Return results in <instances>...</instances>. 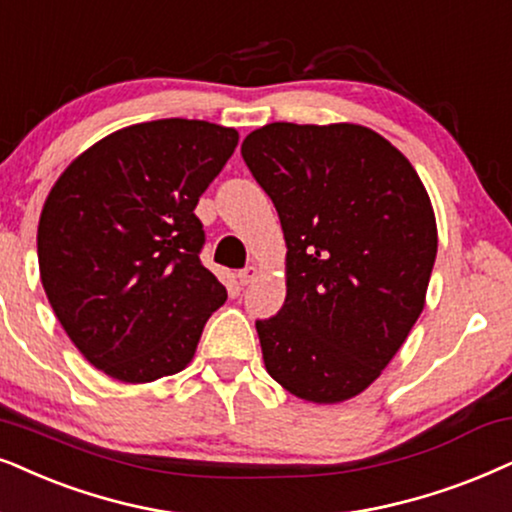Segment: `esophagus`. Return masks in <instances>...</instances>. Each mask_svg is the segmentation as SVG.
<instances>
[{
    "mask_svg": "<svg viewBox=\"0 0 512 512\" xmlns=\"http://www.w3.org/2000/svg\"><path fill=\"white\" fill-rule=\"evenodd\" d=\"M257 274H260L257 267H245V269L238 271V283H241V286H248V283L255 281Z\"/></svg>",
    "mask_w": 512,
    "mask_h": 512,
    "instance_id": "esophagus-1",
    "label": "esophagus"
}]
</instances>
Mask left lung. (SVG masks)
<instances>
[{"instance_id": "left-lung-1", "label": "left lung", "mask_w": 512, "mask_h": 512, "mask_svg": "<svg viewBox=\"0 0 512 512\" xmlns=\"http://www.w3.org/2000/svg\"><path fill=\"white\" fill-rule=\"evenodd\" d=\"M286 238V302L257 321L267 373L312 404L380 378L425 307L437 257L430 196L373 129L271 122L241 146Z\"/></svg>"}]
</instances>
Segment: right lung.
Masks as SVG:
<instances>
[{
    "instance_id": "1",
    "label": "right lung",
    "mask_w": 512,
    "mask_h": 512,
    "mask_svg": "<svg viewBox=\"0 0 512 512\" xmlns=\"http://www.w3.org/2000/svg\"><path fill=\"white\" fill-rule=\"evenodd\" d=\"M236 146L215 122H139L77 155L44 200V293L82 357L120 383L184 371L226 300L193 210Z\"/></svg>"
}]
</instances>
